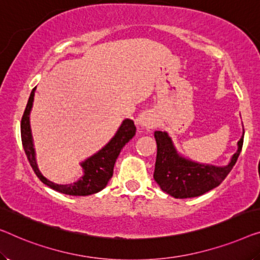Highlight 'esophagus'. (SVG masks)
<instances>
[{
	"label": "esophagus",
	"instance_id": "obj_1",
	"mask_svg": "<svg viewBox=\"0 0 260 260\" xmlns=\"http://www.w3.org/2000/svg\"><path fill=\"white\" fill-rule=\"evenodd\" d=\"M139 125H140L141 128H153L156 125V119L153 114L150 113H146L145 115H142L140 121H139Z\"/></svg>",
	"mask_w": 260,
	"mask_h": 260
}]
</instances>
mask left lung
Segmentation results:
<instances>
[{
	"label": "left lung",
	"mask_w": 260,
	"mask_h": 260,
	"mask_svg": "<svg viewBox=\"0 0 260 260\" xmlns=\"http://www.w3.org/2000/svg\"><path fill=\"white\" fill-rule=\"evenodd\" d=\"M157 145L154 180L165 192L175 199H190L210 191L222 183L231 172L242 152L243 135L237 142V152L226 166L200 164L184 157L177 152L167 132L155 131Z\"/></svg>",
	"instance_id": "8db88e82"
}]
</instances>
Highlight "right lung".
I'll return each mask as SVG.
<instances>
[{
  "label": "right lung",
  "instance_id": "right-lung-1",
  "mask_svg": "<svg viewBox=\"0 0 260 260\" xmlns=\"http://www.w3.org/2000/svg\"><path fill=\"white\" fill-rule=\"evenodd\" d=\"M35 91H36V87L32 88V91L30 93L28 104H26L25 111L23 113L21 121V138L23 148H24L26 157H28L35 174L48 187L56 191L65 193V195L87 196L103 190L107 185L108 181L111 180V177L113 176L114 164L117 161L120 152H121L122 147L135 135L137 128H135L133 120H123L117 133L114 134V137L102 149L98 150L95 154L91 155L86 160L80 162V167L83 168L84 172L83 176L79 177L73 183H53V182L44 177L43 174L40 172L36 161V152H35L32 133H31L30 127V112L32 110L34 105Z\"/></svg>",
  "mask_w": 260,
  "mask_h": 260
}]
</instances>
